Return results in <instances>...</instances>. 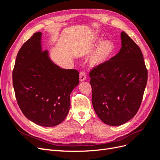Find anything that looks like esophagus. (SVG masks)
<instances>
[{
    "label": "esophagus",
    "instance_id": "34e87169",
    "mask_svg": "<svg viewBox=\"0 0 160 160\" xmlns=\"http://www.w3.org/2000/svg\"><path fill=\"white\" fill-rule=\"evenodd\" d=\"M86 74L85 71H81L79 73V79L81 81H83L86 79Z\"/></svg>",
    "mask_w": 160,
    "mask_h": 160
}]
</instances>
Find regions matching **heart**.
Segmentation results:
<instances>
[{"label":"heart","instance_id":"obj_1","mask_svg":"<svg viewBox=\"0 0 160 160\" xmlns=\"http://www.w3.org/2000/svg\"><path fill=\"white\" fill-rule=\"evenodd\" d=\"M113 51V45L109 41H103L101 43L92 58V63L99 65L108 60L109 57Z\"/></svg>","mask_w":160,"mask_h":160}]
</instances>
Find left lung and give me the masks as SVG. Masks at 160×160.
I'll return each instance as SVG.
<instances>
[{"label":"left lung","instance_id":"1","mask_svg":"<svg viewBox=\"0 0 160 160\" xmlns=\"http://www.w3.org/2000/svg\"><path fill=\"white\" fill-rule=\"evenodd\" d=\"M115 56L89 72L92 104L102 122L118 126L132 119L141 105L148 70L139 46L125 32Z\"/></svg>","mask_w":160,"mask_h":160}]
</instances>
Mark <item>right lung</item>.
Here are the masks:
<instances>
[{"label":"right lung","mask_w":160,"mask_h":160,"mask_svg":"<svg viewBox=\"0 0 160 160\" xmlns=\"http://www.w3.org/2000/svg\"><path fill=\"white\" fill-rule=\"evenodd\" d=\"M41 32L19 50L12 71L17 103L25 117L44 127L60 124L69 113L70 94L79 85L76 69H61L42 51Z\"/></svg>","instance_id":"1"}]
</instances>
